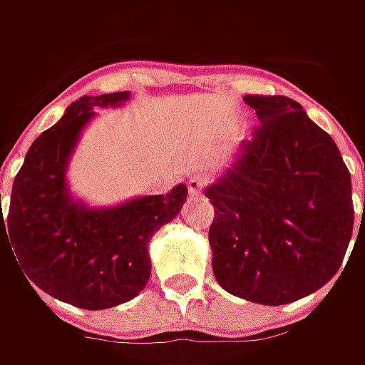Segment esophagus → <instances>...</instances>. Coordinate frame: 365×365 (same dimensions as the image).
I'll use <instances>...</instances> for the list:
<instances>
[{"instance_id":"34e87169","label":"esophagus","mask_w":365,"mask_h":365,"mask_svg":"<svg viewBox=\"0 0 365 365\" xmlns=\"http://www.w3.org/2000/svg\"><path fill=\"white\" fill-rule=\"evenodd\" d=\"M203 178L201 176H190L189 180H187V187H189V195L192 199H197V197H201V192H203Z\"/></svg>"}]
</instances>
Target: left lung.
<instances>
[{
	"mask_svg": "<svg viewBox=\"0 0 365 365\" xmlns=\"http://www.w3.org/2000/svg\"><path fill=\"white\" fill-rule=\"evenodd\" d=\"M244 101L259 125L203 190L215 207L211 264L230 294L278 307L313 294L341 268L354 232L351 176L301 103L282 95Z\"/></svg>",
	"mask_w": 365,
	"mask_h": 365,
	"instance_id": "1",
	"label": "left lung"
}]
</instances>
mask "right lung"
<instances>
[{"mask_svg":"<svg viewBox=\"0 0 365 365\" xmlns=\"http://www.w3.org/2000/svg\"><path fill=\"white\" fill-rule=\"evenodd\" d=\"M128 99L130 91L85 95L66 107L28 150L14 178L7 217L0 209V245L7 240L14 247L26 282L78 309L118 307L144 290L152 268L148 244L180 213L189 195L185 185H176L166 195L115 207H89L71 195L66 170L81 132L95 109L120 107Z\"/></svg>","mask_w":365,"mask_h":365,"instance_id":"obj_1","label":"right lung"}]
</instances>
